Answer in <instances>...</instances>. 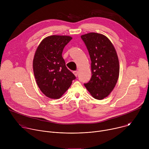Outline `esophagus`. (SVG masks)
I'll list each match as a JSON object with an SVG mask.
<instances>
[{
	"mask_svg": "<svg viewBox=\"0 0 149 149\" xmlns=\"http://www.w3.org/2000/svg\"><path fill=\"white\" fill-rule=\"evenodd\" d=\"M73 73H74V74L75 75V77H77V75L78 74V71H74Z\"/></svg>",
	"mask_w": 149,
	"mask_h": 149,
	"instance_id": "1",
	"label": "esophagus"
}]
</instances>
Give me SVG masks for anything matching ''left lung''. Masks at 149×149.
I'll return each mask as SVG.
<instances>
[{"instance_id": "8db88e82", "label": "left lung", "mask_w": 149, "mask_h": 149, "mask_svg": "<svg viewBox=\"0 0 149 149\" xmlns=\"http://www.w3.org/2000/svg\"><path fill=\"white\" fill-rule=\"evenodd\" d=\"M81 37L91 61V78L84 86L94 98L102 100L110 95L118 78L117 52L110 39L102 34L91 32Z\"/></svg>"}]
</instances>
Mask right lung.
<instances>
[{
  "mask_svg": "<svg viewBox=\"0 0 149 149\" xmlns=\"http://www.w3.org/2000/svg\"><path fill=\"white\" fill-rule=\"evenodd\" d=\"M72 39L66 35L47 36L40 42L35 51L33 74L40 90L48 98H61L75 79L62 56L63 48Z\"/></svg>",
  "mask_w": 149,
  "mask_h": 149,
  "instance_id": "1",
  "label": "right lung"
}]
</instances>
